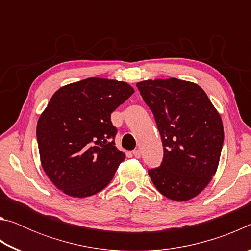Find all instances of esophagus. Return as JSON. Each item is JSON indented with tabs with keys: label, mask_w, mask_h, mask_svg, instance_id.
<instances>
[{
	"label": "esophagus",
	"mask_w": 251,
	"mask_h": 251,
	"mask_svg": "<svg viewBox=\"0 0 251 251\" xmlns=\"http://www.w3.org/2000/svg\"><path fill=\"white\" fill-rule=\"evenodd\" d=\"M133 155L136 157V158H139V157H141V151L139 150L133 151Z\"/></svg>",
	"instance_id": "obj_1"
}]
</instances>
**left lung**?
Returning <instances> with one entry per match:
<instances>
[{
	"label": "left lung",
	"mask_w": 251,
	"mask_h": 251,
	"mask_svg": "<svg viewBox=\"0 0 251 251\" xmlns=\"http://www.w3.org/2000/svg\"><path fill=\"white\" fill-rule=\"evenodd\" d=\"M136 85L154 114L164 147L160 167L150 169L148 175L165 197L189 201L217 172L224 143L222 117L193 82L171 77Z\"/></svg>",
	"instance_id": "1"
}]
</instances>
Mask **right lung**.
Segmentation results:
<instances>
[{"instance_id":"1","label":"right lung","mask_w":251,"mask_h":251,"mask_svg":"<svg viewBox=\"0 0 251 251\" xmlns=\"http://www.w3.org/2000/svg\"><path fill=\"white\" fill-rule=\"evenodd\" d=\"M134 88L122 80L90 77L54 93L37 121L41 165L50 181L84 198L107 186L125 159L115 146L110 114Z\"/></svg>"}]
</instances>
